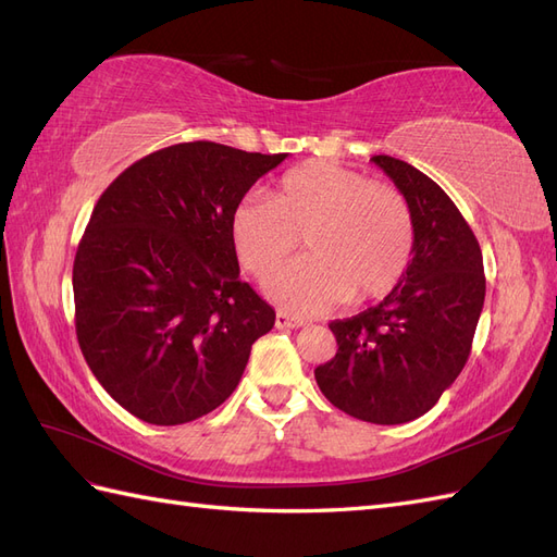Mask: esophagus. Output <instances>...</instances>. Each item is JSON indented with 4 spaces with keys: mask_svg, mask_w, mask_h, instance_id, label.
<instances>
[{
    "mask_svg": "<svg viewBox=\"0 0 557 557\" xmlns=\"http://www.w3.org/2000/svg\"><path fill=\"white\" fill-rule=\"evenodd\" d=\"M301 325H305V320L290 315L288 311H278L276 313V327L278 330H293V327H301Z\"/></svg>",
    "mask_w": 557,
    "mask_h": 557,
    "instance_id": "34e87169",
    "label": "esophagus"
}]
</instances>
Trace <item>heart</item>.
I'll return each instance as SVG.
<instances>
[{
    "label": "heart",
    "mask_w": 557,
    "mask_h": 557,
    "mask_svg": "<svg viewBox=\"0 0 557 557\" xmlns=\"http://www.w3.org/2000/svg\"><path fill=\"white\" fill-rule=\"evenodd\" d=\"M305 242L309 256L267 283V295L297 313H323L391 293L413 256L409 201L391 183L332 162L285 172L272 199L246 197L230 215L239 264L267 278Z\"/></svg>",
    "instance_id": "heart-1"
}]
</instances>
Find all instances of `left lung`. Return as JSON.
I'll return each instance as SVG.
<instances>
[{"instance_id":"1","label":"left lung","mask_w":557,"mask_h":557,"mask_svg":"<svg viewBox=\"0 0 557 557\" xmlns=\"http://www.w3.org/2000/svg\"><path fill=\"white\" fill-rule=\"evenodd\" d=\"M413 215V258L367 311L330 323L336 356L315 383L336 409L376 425L428 413L469 358L485 299L483 256L453 199L409 162L374 156Z\"/></svg>"}]
</instances>
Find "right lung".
<instances>
[{"label":"right lung","mask_w":557,"mask_h":557,"mask_svg":"<svg viewBox=\"0 0 557 557\" xmlns=\"http://www.w3.org/2000/svg\"><path fill=\"white\" fill-rule=\"evenodd\" d=\"M288 153L190 141L156 150L99 197L74 260L76 336L104 391L150 425L234 393L276 313L239 278L230 215Z\"/></svg>","instance_id":"obj_1"}]
</instances>
